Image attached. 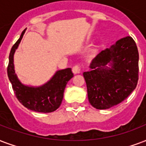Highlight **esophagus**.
<instances>
[{"label":"esophagus","mask_w":146,"mask_h":146,"mask_svg":"<svg viewBox=\"0 0 146 146\" xmlns=\"http://www.w3.org/2000/svg\"><path fill=\"white\" fill-rule=\"evenodd\" d=\"M72 71L74 74H76V73H80L81 72L80 68V66L79 65H75L73 66V68H72Z\"/></svg>","instance_id":"esophagus-1"}]
</instances>
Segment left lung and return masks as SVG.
<instances>
[{"label":"left lung","instance_id":"obj_1","mask_svg":"<svg viewBox=\"0 0 146 146\" xmlns=\"http://www.w3.org/2000/svg\"><path fill=\"white\" fill-rule=\"evenodd\" d=\"M110 63L111 68L106 66ZM93 70L84 72L89 102L98 110H106L125 100L139 80V52L131 36L120 39L93 59Z\"/></svg>","mask_w":146,"mask_h":146}]
</instances>
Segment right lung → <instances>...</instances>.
I'll return each instance as SVG.
<instances>
[{"label":"right lung","instance_id":"right-lung-1","mask_svg":"<svg viewBox=\"0 0 146 146\" xmlns=\"http://www.w3.org/2000/svg\"><path fill=\"white\" fill-rule=\"evenodd\" d=\"M24 30L20 38L10 52L7 66V76L18 101L29 110L39 113H51L57 110L63 98L66 85L73 73L71 68L57 71L48 83L40 87H30L23 85L18 80L14 69V54L24 34Z\"/></svg>","mask_w":146,"mask_h":146}]
</instances>
